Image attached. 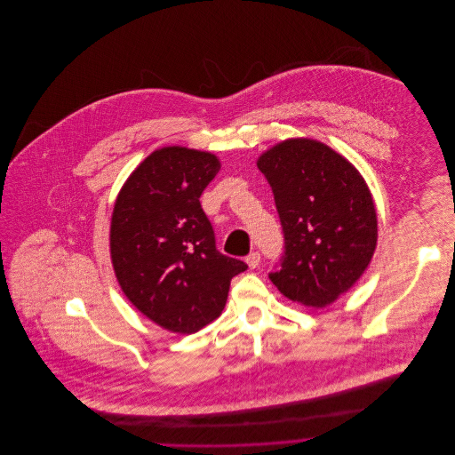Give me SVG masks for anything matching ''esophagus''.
I'll list each match as a JSON object with an SVG mask.
<instances>
[{"label": "esophagus", "instance_id": "1", "mask_svg": "<svg viewBox=\"0 0 455 455\" xmlns=\"http://www.w3.org/2000/svg\"><path fill=\"white\" fill-rule=\"evenodd\" d=\"M245 260H247L249 267H252V269H254V267H258V266H259L260 254L259 252H251Z\"/></svg>", "mask_w": 455, "mask_h": 455}]
</instances>
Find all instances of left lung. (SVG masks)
I'll list each match as a JSON object with an SVG mask.
<instances>
[{
	"label": "left lung",
	"mask_w": 455,
	"mask_h": 455,
	"mask_svg": "<svg viewBox=\"0 0 455 455\" xmlns=\"http://www.w3.org/2000/svg\"><path fill=\"white\" fill-rule=\"evenodd\" d=\"M282 222L276 289L323 308L364 273L377 247V210L361 173L325 143L291 138L258 159Z\"/></svg>",
	"instance_id": "left-lung-1"
}]
</instances>
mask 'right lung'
Returning <instances> with one entry per match:
<instances>
[{
    "label": "right lung",
    "mask_w": 455,
    "mask_h": 455,
    "mask_svg": "<svg viewBox=\"0 0 455 455\" xmlns=\"http://www.w3.org/2000/svg\"><path fill=\"white\" fill-rule=\"evenodd\" d=\"M220 170L210 152L163 147L132 172L116 199L110 256L131 303L172 332L215 321L231 278L247 269L215 247L199 196Z\"/></svg>",
    "instance_id": "1"
}]
</instances>
